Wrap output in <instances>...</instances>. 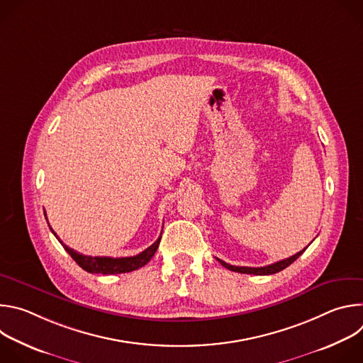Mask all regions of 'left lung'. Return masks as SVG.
<instances>
[{"label": "left lung", "instance_id": "obj_1", "mask_svg": "<svg viewBox=\"0 0 363 363\" xmlns=\"http://www.w3.org/2000/svg\"><path fill=\"white\" fill-rule=\"evenodd\" d=\"M306 248H303L301 251H298L297 254L289 257V258H284V260L281 262H277L274 264H270V266H264V267H237V266H231L223 260H220V258H217V260L228 270L231 272H237V273H242V274H255V276H267V274H274V273H279L281 270H284L286 267H289L293 262H296L297 258L304 252Z\"/></svg>", "mask_w": 363, "mask_h": 363}]
</instances>
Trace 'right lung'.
Masks as SVG:
<instances>
[{"label": "right lung", "instance_id": "1", "mask_svg": "<svg viewBox=\"0 0 363 363\" xmlns=\"http://www.w3.org/2000/svg\"><path fill=\"white\" fill-rule=\"evenodd\" d=\"M44 216H45V213H44ZM45 220H47V217H45ZM51 233L56 235V233L53 230H51ZM57 240H59V237H57ZM160 241H161V237L155 241L150 247H147L145 251L139 252L138 255L121 257V258L83 255V254L74 251L73 248L65 245L63 241H60V244L65 247V250L70 254V257L83 270H86L89 273H96V274H121V273H129V272L138 270V269L143 267L145 264H147L150 262V258L155 255V252H157V250L160 247Z\"/></svg>", "mask_w": 363, "mask_h": 363}]
</instances>
